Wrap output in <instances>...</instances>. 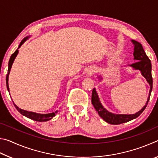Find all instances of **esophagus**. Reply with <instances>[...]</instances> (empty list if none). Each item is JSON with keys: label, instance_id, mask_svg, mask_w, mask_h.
Returning <instances> with one entry per match:
<instances>
[{"label": "esophagus", "instance_id": "esophagus-1", "mask_svg": "<svg viewBox=\"0 0 158 158\" xmlns=\"http://www.w3.org/2000/svg\"><path fill=\"white\" fill-rule=\"evenodd\" d=\"M95 69L94 68H90L87 70V76L88 77H91L93 74L95 73Z\"/></svg>", "mask_w": 158, "mask_h": 158}]
</instances>
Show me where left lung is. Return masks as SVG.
Segmentation results:
<instances>
[{"label":"left lung","mask_w":158,"mask_h":158,"mask_svg":"<svg viewBox=\"0 0 158 158\" xmlns=\"http://www.w3.org/2000/svg\"><path fill=\"white\" fill-rule=\"evenodd\" d=\"M132 42L134 44V60H136L135 63H132L129 66L132 67V68L135 69H138V70L141 71V73L142 76L146 79L147 82L150 85V91L149 95L148 97V100H147L146 105L139 111L136 114H115L111 112L108 111L102 105L100 99H99L98 95L95 89H93L92 91V98L91 101L93 106H94L95 110L98 111L102 118L104 121H105L106 123L112 125H118L121 123H124L128 122L130 121L137 118L139 115L142 113L146 109L147 105L150 99V96H151V93L152 91V88H153V78H152L151 74V62L148 57L147 56L145 52H144L143 48L141 44L135 40H132ZM99 78L102 79V77H99Z\"/></svg>","instance_id":"8db88e82"}]
</instances>
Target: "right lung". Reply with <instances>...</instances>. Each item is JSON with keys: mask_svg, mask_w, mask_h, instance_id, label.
<instances>
[{"mask_svg": "<svg viewBox=\"0 0 158 158\" xmlns=\"http://www.w3.org/2000/svg\"><path fill=\"white\" fill-rule=\"evenodd\" d=\"M29 38V37H26L25 38H23L22 40V41L21 42V43L19 45V47L18 49H19L21 47V45L23 44V42H24L26 40H28ZM18 49L15 51V52L12 53L11 57L10 58V60H9V63H8V70H7V74L6 75V85H7V90L10 92V89H9V85H8V77H9V74H10V69H11L12 68V65L13 63H14V60L15 59L16 56H17V54H18V52H19V50ZM13 102V101H12ZM13 103H14V102H13ZM14 105L15 106V108L17 109V111L19 112L21 114H22L23 116H24L28 118H31L32 120H33V121H39V122H44V121H48L51 120L52 118H53V116H55L56 114L57 113L56 111V112H53V113H50V114H37V113H35V112H32V111H25V110H23V109H21L20 108H19L18 106L15 105L14 103Z\"/></svg>", "mask_w": 158, "mask_h": 158, "instance_id": "add662e5", "label": "right lung"}]
</instances>
